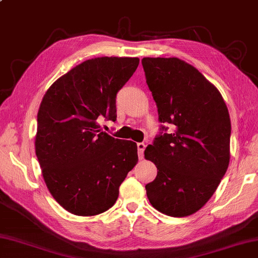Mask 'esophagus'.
Here are the masks:
<instances>
[{"label": "esophagus", "mask_w": 258, "mask_h": 258, "mask_svg": "<svg viewBox=\"0 0 258 258\" xmlns=\"http://www.w3.org/2000/svg\"><path fill=\"white\" fill-rule=\"evenodd\" d=\"M137 146H138V154H139V159H142V156H144L146 145L144 144V142H138Z\"/></svg>", "instance_id": "esophagus-1"}]
</instances>
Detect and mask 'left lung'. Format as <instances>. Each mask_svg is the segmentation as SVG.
<instances>
[{
	"mask_svg": "<svg viewBox=\"0 0 258 258\" xmlns=\"http://www.w3.org/2000/svg\"><path fill=\"white\" fill-rule=\"evenodd\" d=\"M141 63L163 122L145 151L157 168L156 178L146 185L147 197L161 213L187 217L209 202L227 171L228 109L217 88L185 61L144 57Z\"/></svg>",
	"mask_w": 258,
	"mask_h": 258,
	"instance_id": "8db88e82",
	"label": "left lung"
}]
</instances>
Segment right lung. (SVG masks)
<instances>
[{"instance_id":"1","label":"right lung","mask_w":258,"mask_h":258,"mask_svg":"<svg viewBox=\"0 0 258 258\" xmlns=\"http://www.w3.org/2000/svg\"><path fill=\"white\" fill-rule=\"evenodd\" d=\"M138 64V57L87 60L57 79L40 103L36 155L47 189L68 212H105L137 164L136 142L114 139L98 122L116 121L117 94Z\"/></svg>"}]
</instances>
